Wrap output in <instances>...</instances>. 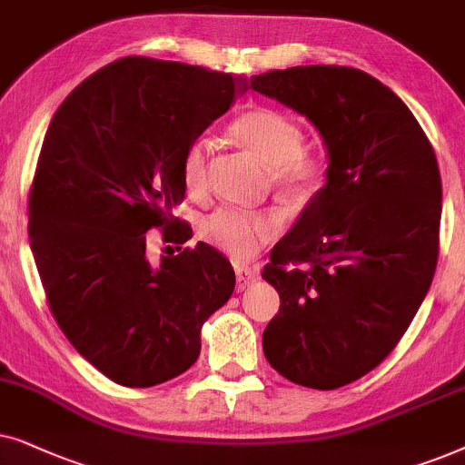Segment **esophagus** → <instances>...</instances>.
I'll return each mask as SVG.
<instances>
[{
	"instance_id": "esophagus-1",
	"label": "esophagus",
	"mask_w": 465,
	"mask_h": 465,
	"mask_svg": "<svg viewBox=\"0 0 465 465\" xmlns=\"http://www.w3.org/2000/svg\"><path fill=\"white\" fill-rule=\"evenodd\" d=\"M259 278V272L252 268H246V265H236V289L244 291L246 287H251Z\"/></svg>"
}]
</instances>
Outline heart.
Returning a JSON list of instances; mask_svg holds the SVG:
<instances>
[{"label":"heart","mask_w":465,"mask_h":465,"mask_svg":"<svg viewBox=\"0 0 465 465\" xmlns=\"http://www.w3.org/2000/svg\"><path fill=\"white\" fill-rule=\"evenodd\" d=\"M233 138L270 168L272 181L289 195L306 197L325 178V159L304 151V132L291 116L274 108H251L229 125ZM213 142L191 140L181 161L183 187L191 197H200L208 187V157ZM284 219L278 210L221 208L202 223V236L236 259L255 257L282 232Z\"/></svg>","instance_id":"heart-1"}]
</instances>
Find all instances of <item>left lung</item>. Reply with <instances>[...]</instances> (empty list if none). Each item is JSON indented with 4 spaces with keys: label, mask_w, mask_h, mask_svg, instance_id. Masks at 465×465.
<instances>
[{
    "label": "left lung",
    "mask_w": 465,
    "mask_h": 465,
    "mask_svg": "<svg viewBox=\"0 0 465 465\" xmlns=\"http://www.w3.org/2000/svg\"><path fill=\"white\" fill-rule=\"evenodd\" d=\"M251 89L304 114L330 157L325 184L262 272L281 295L265 359L295 385L330 391L379 366L430 291L440 170L406 104L366 72L297 65L252 76Z\"/></svg>",
    "instance_id": "1"
}]
</instances>
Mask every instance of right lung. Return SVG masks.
<instances>
[{
  "mask_svg": "<svg viewBox=\"0 0 465 465\" xmlns=\"http://www.w3.org/2000/svg\"><path fill=\"white\" fill-rule=\"evenodd\" d=\"M246 80L178 61L125 57L83 80L54 113L29 191V238L48 306L91 366L154 387L200 357L202 325L236 287L197 242L146 257V232L184 244L181 161Z\"/></svg>",
  "mask_w": 465,
  "mask_h": 465,
  "instance_id": "add662e5",
  "label": "right lung"
}]
</instances>
